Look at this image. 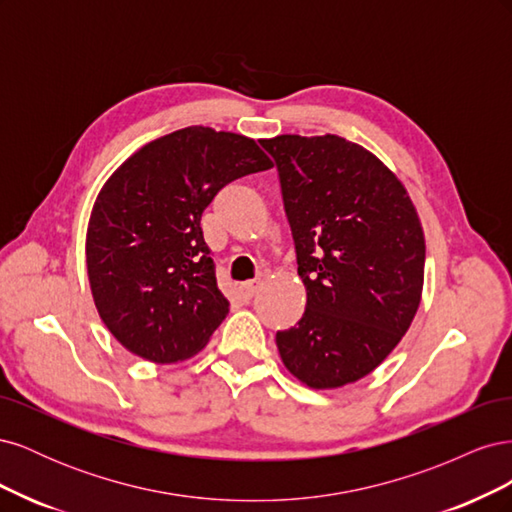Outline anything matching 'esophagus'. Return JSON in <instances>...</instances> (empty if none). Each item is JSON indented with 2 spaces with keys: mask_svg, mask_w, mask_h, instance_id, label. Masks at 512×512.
Listing matches in <instances>:
<instances>
[{
  "mask_svg": "<svg viewBox=\"0 0 512 512\" xmlns=\"http://www.w3.org/2000/svg\"><path fill=\"white\" fill-rule=\"evenodd\" d=\"M260 286H262L260 280H252V282H247V284H241V286L237 288V292H239V297H241L243 301H252V299L256 297V292L260 290Z\"/></svg>",
  "mask_w": 512,
  "mask_h": 512,
  "instance_id": "1",
  "label": "esophagus"
}]
</instances>
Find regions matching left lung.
Wrapping results in <instances>:
<instances>
[{"mask_svg":"<svg viewBox=\"0 0 512 512\" xmlns=\"http://www.w3.org/2000/svg\"><path fill=\"white\" fill-rule=\"evenodd\" d=\"M280 170L307 303L275 335L282 363L309 389L371 374L421 305L425 232L393 170L337 134L262 138Z\"/></svg>","mask_w":512,"mask_h":512,"instance_id":"left-lung-1","label":"left lung"}]
</instances>
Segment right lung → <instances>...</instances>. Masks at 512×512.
Instances as JSON below:
<instances>
[{
	"label": "right lung",
	"mask_w": 512,
	"mask_h": 512,
	"mask_svg": "<svg viewBox=\"0 0 512 512\" xmlns=\"http://www.w3.org/2000/svg\"><path fill=\"white\" fill-rule=\"evenodd\" d=\"M250 136L190 126L156 138L106 179L85 260L106 329L151 363L203 350L228 316L200 218L226 183L271 168Z\"/></svg>",
	"instance_id": "obj_1"
}]
</instances>
